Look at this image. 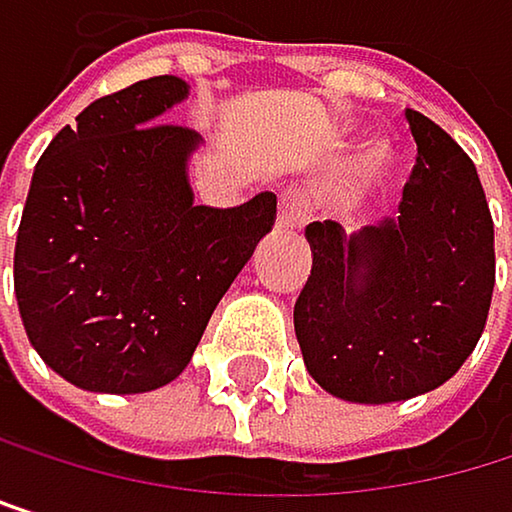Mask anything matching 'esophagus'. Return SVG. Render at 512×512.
<instances>
[{
  "label": "esophagus",
  "mask_w": 512,
  "mask_h": 512,
  "mask_svg": "<svg viewBox=\"0 0 512 512\" xmlns=\"http://www.w3.org/2000/svg\"><path fill=\"white\" fill-rule=\"evenodd\" d=\"M307 221V202L301 193L285 190L279 196V208H276V230H301Z\"/></svg>",
  "instance_id": "esophagus-1"
}]
</instances>
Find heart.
<instances>
[{
  "instance_id": "obj_1",
  "label": "heart",
  "mask_w": 512,
  "mask_h": 512,
  "mask_svg": "<svg viewBox=\"0 0 512 512\" xmlns=\"http://www.w3.org/2000/svg\"><path fill=\"white\" fill-rule=\"evenodd\" d=\"M390 165V147L384 141H368L334 178L328 202L334 208H353L371 187H375Z\"/></svg>"
}]
</instances>
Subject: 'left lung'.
Masks as SVG:
<instances>
[{"mask_svg": "<svg viewBox=\"0 0 512 512\" xmlns=\"http://www.w3.org/2000/svg\"><path fill=\"white\" fill-rule=\"evenodd\" d=\"M418 159L396 218L344 233L313 221V270L294 334L313 381L338 399L384 405L442 387L482 338L495 288V224L476 165L405 110Z\"/></svg>", "mask_w": 512, "mask_h": 512, "instance_id": "obj_1", "label": "left lung"}]
</instances>
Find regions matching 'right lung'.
Returning a JSON list of instances; mask_svg holds the SVG:
<instances>
[{
	"mask_svg": "<svg viewBox=\"0 0 512 512\" xmlns=\"http://www.w3.org/2000/svg\"><path fill=\"white\" fill-rule=\"evenodd\" d=\"M178 76L97 97L36 162L14 245V294L48 368L91 393L171 384L276 221V196L193 202L202 137L165 113Z\"/></svg>",
	"mask_w": 512,
	"mask_h": 512,
	"instance_id": "obj_1",
	"label": "right lung"
}]
</instances>
